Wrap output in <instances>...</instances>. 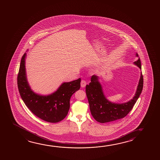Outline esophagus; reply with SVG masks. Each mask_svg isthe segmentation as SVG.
Here are the masks:
<instances>
[{"instance_id":"34e87169","label":"esophagus","mask_w":160,"mask_h":160,"mask_svg":"<svg viewBox=\"0 0 160 160\" xmlns=\"http://www.w3.org/2000/svg\"><path fill=\"white\" fill-rule=\"evenodd\" d=\"M86 85H87V82H86V81L84 80H81V87H82V88H84V87H85Z\"/></svg>"}]
</instances>
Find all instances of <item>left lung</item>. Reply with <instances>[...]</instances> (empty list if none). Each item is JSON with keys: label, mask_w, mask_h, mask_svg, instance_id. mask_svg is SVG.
Returning a JSON list of instances; mask_svg holds the SVG:
<instances>
[{"label": "left lung", "mask_w": 160, "mask_h": 160, "mask_svg": "<svg viewBox=\"0 0 160 160\" xmlns=\"http://www.w3.org/2000/svg\"><path fill=\"white\" fill-rule=\"evenodd\" d=\"M136 56L138 58L137 53ZM134 65L141 70L140 58L134 62ZM143 86V79L141 72L137 90L133 98L128 102L123 103L112 102L105 97L99 78L93 75L91 82L86 86V94L89 102L90 110L95 119L99 123H104L117 121L125 117L132 110L141 94Z\"/></svg>", "instance_id": "obj_1"}]
</instances>
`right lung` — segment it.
<instances>
[{"mask_svg":"<svg viewBox=\"0 0 160 160\" xmlns=\"http://www.w3.org/2000/svg\"><path fill=\"white\" fill-rule=\"evenodd\" d=\"M25 53L22 58L17 84L22 99L34 115L43 121L58 123L63 120L70 109L71 96L80 88L81 79L70 82H64L56 91L43 95L33 92L27 80Z\"/></svg>","mask_w":160,"mask_h":160,"instance_id":"1","label":"right lung"}]
</instances>
